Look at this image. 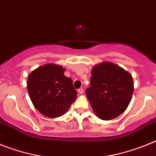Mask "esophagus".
<instances>
[{
	"label": "esophagus",
	"mask_w": 156,
	"mask_h": 156,
	"mask_svg": "<svg viewBox=\"0 0 156 156\" xmlns=\"http://www.w3.org/2000/svg\"><path fill=\"white\" fill-rule=\"evenodd\" d=\"M78 93H80V94H82L84 92V89H82V88H80V89H78Z\"/></svg>",
	"instance_id": "obj_1"
}]
</instances>
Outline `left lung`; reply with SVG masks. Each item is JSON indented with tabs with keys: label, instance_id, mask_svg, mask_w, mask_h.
Returning a JSON list of instances; mask_svg holds the SVG:
<instances>
[{
	"label": "left lung",
	"instance_id": "obj_1",
	"mask_svg": "<svg viewBox=\"0 0 156 156\" xmlns=\"http://www.w3.org/2000/svg\"><path fill=\"white\" fill-rule=\"evenodd\" d=\"M91 74V86L86 93L94 113L103 120L118 117L126 110L132 99V75L110 62L94 66Z\"/></svg>",
	"mask_w": 156,
	"mask_h": 156
}]
</instances>
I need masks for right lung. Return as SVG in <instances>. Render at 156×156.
<instances>
[{"mask_svg":"<svg viewBox=\"0 0 156 156\" xmlns=\"http://www.w3.org/2000/svg\"><path fill=\"white\" fill-rule=\"evenodd\" d=\"M59 65H43L34 70L27 79V90L34 106L48 118L64 115L77 97L71 78L63 75Z\"/></svg>","mask_w":156,"mask_h":156,"instance_id":"1","label":"right lung"}]
</instances>
